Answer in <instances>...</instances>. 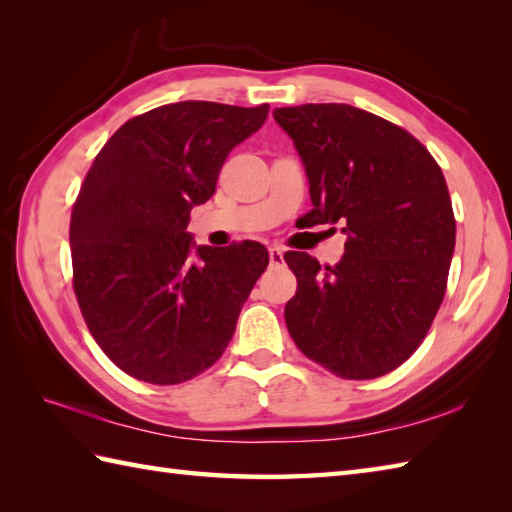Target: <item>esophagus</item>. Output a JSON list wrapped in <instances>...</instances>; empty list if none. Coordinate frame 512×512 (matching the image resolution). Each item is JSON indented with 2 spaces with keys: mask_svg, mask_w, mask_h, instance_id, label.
Masks as SVG:
<instances>
[{
  "mask_svg": "<svg viewBox=\"0 0 512 512\" xmlns=\"http://www.w3.org/2000/svg\"><path fill=\"white\" fill-rule=\"evenodd\" d=\"M268 255H270V264H281V262H284V248L270 246L268 248Z\"/></svg>",
  "mask_w": 512,
  "mask_h": 512,
  "instance_id": "obj_1",
  "label": "esophagus"
}]
</instances>
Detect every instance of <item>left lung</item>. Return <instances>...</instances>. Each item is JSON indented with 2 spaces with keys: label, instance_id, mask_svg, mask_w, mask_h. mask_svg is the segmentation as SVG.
<instances>
[{
  "label": "left lung",
  "instance_id": "obj_1",
  "mask_svg": "<svg viewBox=\"0 0 512 512\" xmlns=\"http://www.w3.org/2000/svg\"><path fill=\"white\" fill-rule=\"evenodd\" d=\"M306 167L310 226L341 222L345 253L325 266L288 250L292 341L328 372L365 380L418 350L447 290L455 217L442 169L405 129L345 103L277 107Z\"/></svg>",
  "mask_w": 512,
  "mask_h": 512
}]
</instances>
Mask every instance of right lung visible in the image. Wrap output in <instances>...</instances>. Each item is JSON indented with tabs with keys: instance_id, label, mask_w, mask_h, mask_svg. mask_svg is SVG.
<instances>
[{
	"instance_id": "1",
	"label": "right lung",
	"mask_w": 512,
	"mask_h": 512,
	"mask_svg": "<svg viewBox=\"0 0 512 512\" xmlns=\"http://www.w3.org/2000/svg\"><path fill=\"white\" fill-rule=\"evenodd\" d=\"M266 116L268 103L162 105L127 121L94 158L70 220L74 295L94 341L125 374L178 385L233 339L268 250L198 246L187 226L231 149Z\"/></svg>"
}]
</instances>
